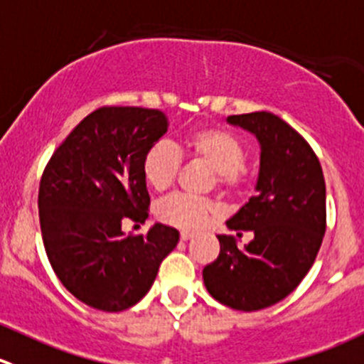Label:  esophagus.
I'll use <instances>...</instances> for the list:
<instances>
[{"instance_id": "obj_1", "label": "esophagus", "mask_w": 364, "mask_h": 364, "mask_svg": "<svg viewBox=\"0 0 364 364\" xmlns=\"http://www.w3.org/2000/svg\"><path fill=\"white\" fill-rule=\"evenodd\" d=\"M179 238L183 240V242H186V240H192L193 238V232H188V231H183L181 235H179Z\"/></svg>"}]
</instances>
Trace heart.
Here are the masks:
<instances>
[{
	"label": "heart",
	"instance_id": "obj_1",
	"mask_svg": "<svg viewBox=\"0 0 364 364\" xmlns=\"http://www.w3.org/2000/svg\"><path fill=\"white\" fill-rule=\"evenodd\" d=\"M179 153L192 161H200L213 168L211 185H217L229 197L242 196L249 183L245 167L247 146L236 133L218 126H203L181 136ZM172 146L156 142L142 158V176L156 192H165L174 185L181 168V156ZM218 215V206L210 197L176 193L156 206V218L171 228L197 231Z\"/></svg>",
	"mask_w": 364,
	"mask_h": 364
}]
</instances>
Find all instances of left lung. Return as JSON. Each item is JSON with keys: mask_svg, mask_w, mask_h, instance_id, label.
I'll return each mask as SVG.
<instances>
[{"mask_svg": "<svg viewBox=\"0 0 364 364\" xmlns=\"http://www.w3.org/2000/svg\"><path fill=\"white\" fill-rule=\"evenodd\" d=\"M261 144L257 196L228 220L235 231H252L238 247L218 235L220 252L203 270L211 297L238 311L277 304L304 279L327 228L326 179L304 136L270 112L229 115Z\"/></svg>", "mask_w": 364, "mask_h": 364, "instance_id": "left-lung-1", "label": "left lung"}]
</instances>
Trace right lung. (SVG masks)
Wrapping results in <instances>:
<instances>
[{"instance_id": "1", "label": "right lung", "mask_w": 364, "mask_h": 364, "mask_svg": "<svg viewBox=\"0 0 364 364\" xmlns=\"http://www.w3.org/2000/svg\"><path fill=\"white\" fill-rule=\"evenodd\" d=\"M168 128L164 112L101 107L53 153L38 186V218L56 277L90 308L117 313L135 306L160 263L178 245L174 228L154 224L124 235L122 222H146L149 193L142 158Z\"/></svg>"}]
</instances>
